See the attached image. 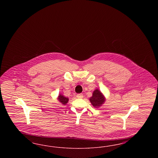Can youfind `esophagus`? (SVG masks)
<instances>
[{
	"label": "esophagus",
	"mask_w": 158,
	"mask_h": 158,
	"mask_svg": "<svg viewBox=\"0 0 158 158\" xmlns=\"http://www.w3.org/2000/svg\"><path fill=\"white\" fill-rule=\"evenodd\" d=\"M76 97L77 98H83V95L82 94H79L76 95Z\"/></svg>",
	"instance_id": "obj_1"
}]
</instances>
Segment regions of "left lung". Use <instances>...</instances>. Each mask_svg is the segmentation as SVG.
Here are the masks:
<instances>
[{
    "mask_svg": "<svg viewBox=\"0 0 158 158\" xmlns=\"http://www.w3.org/2000/svg\"><path fill=\"white\" fill-rule=\"evenodd\" d=\"M105 100V96L98 89H96L93 92L92 96L89 98L90 103L96 108H98L103 105Z\"/></svg>",
    "mask_w": 158,
    "mask_h": 158,
    "instance_id": "1",
    "label": "left lung"
}]
</instances>
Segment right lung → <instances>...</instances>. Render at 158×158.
<instances>
[{
    "label": "right lung",
    "instance_id": "right-lung-1",
    "mask_svg": "<svg viewBox=\"0 0 158 158\" xmlns=\"http://www.w3.org/2000/svg\"><path fill=\"white\" fill-rule=\"evenodd\" d=\"M57 99L58 101L60 102V103L63 105H66L69 101V98L64 97V95H61V94H59L58 97H57Z\"/></svg>",
    "mask_w": 158,
    "mask_h": 158
}]
</instances>
